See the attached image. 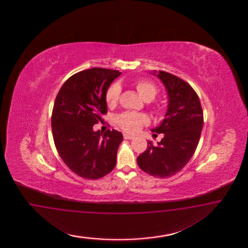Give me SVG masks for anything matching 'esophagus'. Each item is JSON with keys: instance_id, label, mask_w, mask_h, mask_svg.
<instances>
[{"instance_id": "esophagus-1", "label": "esophagus", "mask_w": 248, "mask_h": 248, "mask_svg": "<svg viewBox=\"0 0 248 248\" xmlns=\"http://www.w3.org/2000/svg\"><path fill=\"white\" fill-rule=\"evenodd\" d=\"M124 139H127V140H131V139H134L135 137L133 135H128V134H124Z\"/></svg>"}]
</instances>
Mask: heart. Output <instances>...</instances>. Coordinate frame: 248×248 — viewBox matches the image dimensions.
Wrapping results in <instances>:
<instances>
[{
  "label": "heart",
  "mask_w": 248,
  "mask_h": 248,
  "mask_svg": "<svg viewBox=\"0 0 248 248\" xmlns=\"http://www.w3.org/2000/svg\"><path fill=\"white\" fill-rule=\"evenodd\" d=\"M136 90L139 94L145 100L151 101L156 96L158 89L156 85L150 81L141 80L135 83ZM121 87L119 83L111 84L105 92V101L109 106L117 105L120 97ZM116 123L124 131L129 134H135L139 130L148 124L149 119L144 113L124 112L117 115Z\"/></svg>",
  "instance_id": "1"
}]
</instances>
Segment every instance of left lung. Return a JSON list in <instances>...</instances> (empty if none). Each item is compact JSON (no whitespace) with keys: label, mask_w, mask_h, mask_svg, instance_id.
Wrapping results in <instances>:
<instances>
[{"label":"left lung","mask_w":248,"mask_h":248,"mask_svg":"<svg viewBox=\"0 0 248 248\" xmlns=\"http://www.w3.org/2000/svg\"><path fill=\"white\" fill-rule=\"evenodd\" d=\"M155 75V74H154ZM158 78L168 93V109L165 119L152 131L164 134L137 157L139 167L155 177H170L181 171L195 154L203 124V109L192 86L175 75L159 71Z\"/></svg>","instance_id":"obj_1"}]
</instances>
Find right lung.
I'll return each instance as SVG.
<instances>
[{
	"mask_svg": "<svg viewBox=\"0 0 248 248\" xmlns=\"http://www.w3.org/2000/svg\"><path fill=\"white\" fill-rule=\"evenodd\" d=\"M122 73L105 68L81 71L68 78L55 98L52 129L56 150L77 175L94 180L113 171L123 135L93 126L107 113L105 92Z\"/></svg>",
	"mask_w": 248,
	"mask_h": 248,
	"instance_id": "1",
	"label": "right lung"
}]
</instances>
